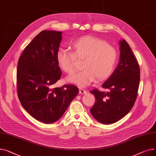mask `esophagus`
Returning <instances> with one entry per match:
<instances>
[{"mask_svg": "<svg viewBox=\"0 0 156 156\" xmlns=\"http://www.w3.org/2000/svg\"><path fill=\"white\" fill-rule=\"evenodd\" d=\"M86 92H87V91L85 90H84V89H83V88L80 89V90H79V93H80V94H82V95L86 94Z\"/></svg>", "mask_w": 156, "mask_h": 156, "instance_id": "1", "label": "esophagus"}]
</instances>
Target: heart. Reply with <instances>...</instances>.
<instances>
[{
    "mask_svg": "<svg viewBox=\"0 0 156 156\" xmlns=\"http://www.w3.org/2000/svg\"><path fill=\"white\" fill-rule=\"evenodd\" d=\"M73 52L61 48L56 54V61L59 68L71 74L75 71V57H85L82 71L68 76L67 81L80 88L85 87L97 80L109 77L115 68L118 52L113 46L104 40L94 36L80 37L71 44Z\"/></svg>",
    "mask_w": 156,
    "mask_h": 156,
    "instance_id": "obj_1",
    "label": "heart"
}]
</instances>
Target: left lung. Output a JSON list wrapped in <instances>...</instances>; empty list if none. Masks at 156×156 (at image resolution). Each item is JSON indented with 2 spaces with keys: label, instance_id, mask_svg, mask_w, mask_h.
Returning a JSON list of instances; mask_svg holds the SVG:
<instances>
[{
  "label": "left lung",
  "instance_id": "1",
  "mask_svg": "<svg viewBox=\"0 0 156 156\" xmlns=\"http://www.w3.org/2000/svg\"><path fill=\"white\" fill-rule=\"evenodd\" d=\"M120 55L116 68L102 84L108 92L94 89L90 92L95 102L90 112L103 124L116 122L132 109L137 97L140 82V68L134 54L125 40L119 41Z\"/></svg>",
  "mask_w": 156,
  "mask_h": 156
}]
</instances>
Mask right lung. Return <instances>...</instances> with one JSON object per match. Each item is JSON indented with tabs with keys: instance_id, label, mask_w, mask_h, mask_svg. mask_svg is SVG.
Returning a JSON list of instances; mask_svg holds the SVG:
<instances>
[{
	"instance_id": "right-lung-1",
	"label": "right lung",
	"mask_w": 156,
	"mask_h": 156,
	"mask_svg": "<svg viewBox=\"0 0 156 156\" xmlns=\"http://www.w3.org/2000/svg\"><path fill=\"white\" fill-rule=\"evenodd\" d=\"M62 32L44 30L26 47L17 68L19 100L30 115L46 124L58 120L78 94L73 85L52 88L61 76L56 54Z\"/></svg>"
}]
</instances>
